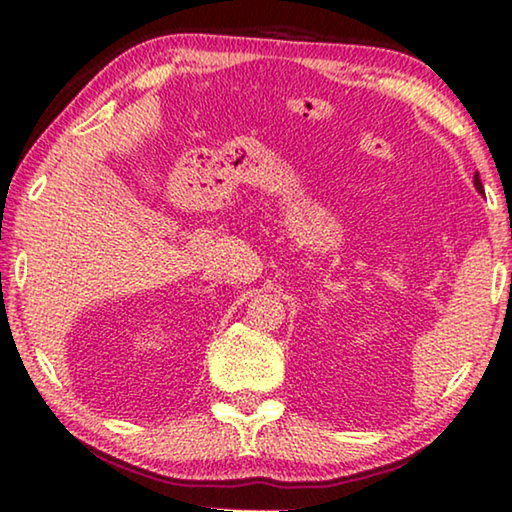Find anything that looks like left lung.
<instances>
[{"label":"left lung","mask_w":512,"mask_h":512,"mask_svg":"<svg viewBox=\"0 0 512 512\" xmlns=\"http://www.w3.org/2000/svg\"><path fill=\"white\" fill-rule=\"evenodd\" d=\"M474 185H476V189H479V192H483V185H481V180H479V173H476V176H474Z\"/></svg>","instance_id":"left-lung-1"}]
</instances>
